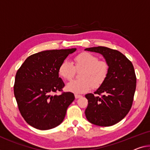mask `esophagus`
<instances>
[{
  "mask_svg": "<svg viewBox=\"0 0 150 150\" xmlns=\"http://www.w3.org/2000/svg\"><path fill=\"white\" fill-rule=\"evenodd\" d=\"M80 97H82L81 95H79V94H75V98H79Z\"/></svg>",
  "mask_w": 150,
  "mask_h": 150,
  "instance_id": "esophagus-1",
  "label": "esophagus"
}]
</instances>
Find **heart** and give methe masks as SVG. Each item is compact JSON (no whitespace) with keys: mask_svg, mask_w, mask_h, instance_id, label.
<instances>
[{"mask_svg":"<svg viewBox=\"0 0 150 150\" xmlns=\"http://www.w3.org/2000/svg\"><path fill=\"white\" fill-rule=\"evenodd\" d=\"M109 64L91 53L83 52L74 57L72 63L65 59L59 64L58 74L66 80H70L76 72L80 79L74 80L66 86L68 91L76 94L88 92L91 87L98 88L104 84L109 74Z\"/></svg>","mask_w":150,"mask_h":150,"instance_id":"obj_1","label":"heart"}]
</instances>
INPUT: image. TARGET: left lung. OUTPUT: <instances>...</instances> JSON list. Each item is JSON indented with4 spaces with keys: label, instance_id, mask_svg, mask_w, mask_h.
<instances>
[{
    "label": "left lung",
    "instance_id": "1",
    "mask_svg": "<svg viewBox=\"0 0 150 150\" xmlns=\"http://www.w3.org/2000/svg\"><path fill=\"white\" fill-rule=\"evenodd\" d=\"M85 50L100 53L110 67L104 84L94 94L85 95L88 102L86 117L96 125H113L121 121L132 107L136 88L134 68L129 59L116 50L98 46Z\"/></svg>",
    "mask_w": 150,
    "mask_h": 150
}]
</instances>
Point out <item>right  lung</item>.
Instances as JSON below:
<instances>
[{"instance_id":"add662e5","label":"right lung","mask_w":150,"mask_h":150,"mask_svg":"<svg viewBox=\"0 0 150 150\" xmlns=\"http://www.w3.org/2000/svg\"><path fill=\"white\" fill-rule=\"evenodd\" d=\"M76 48L46 50L29 56L15 76L14 94L21 115L29 124L40 130L59 125L68 106L74 100L59 77L58 67ZM57 91L61 94L57 96Z\"/></svg>"}]
</instances>
